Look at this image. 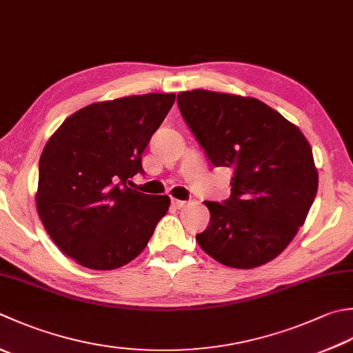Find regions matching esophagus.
<instances>
[{"instance_id":"esophagus-1","label":"esophagus","mask_w":353,"mask_h":353,"mask_svg":"<svg viewBox=\"0 0 353 353\" xmlns=\"http://www.w3.org/2000/svg\"><path fill=\"white\" fill-rule=\"evenodd\" d=\"M171 205L174 206V208H183V206L186 205V202H183V200H177V199H172L171 200Z\"/></svg>"}]
</instances>
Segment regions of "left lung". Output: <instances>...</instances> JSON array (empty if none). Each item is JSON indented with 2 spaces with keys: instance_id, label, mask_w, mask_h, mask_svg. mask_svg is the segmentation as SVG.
Returning <instances> with one entry per match:
<instances>
[{
  "instance_id": "1",
  "label": "left lung",
  "mask_w": 353,
  "mask_h": 353,
  "mask_svg": "<svg viewBox=\"0 0 353 353\" xmlns=\"http://www.w3.org/2000/svg\"><path fill=\"white\" fill-rule=\"evenodd\" d=\"M185 122L214 167H231V196L205 202L197 243L219 263L251 269L286 250L319 190L312 148L300 128L255 98L191 90L177 94Z\"/></svg>"
}]
</instances>
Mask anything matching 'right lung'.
Here are the masks:
<instances>
[{
    "label": "right lung",
    "mask_w": 353,
    "mask_h": 353,
    "mask_svg": "<svg viewBox=\"0 0 353 353\" xmlns=\"http://www.w3.org/2000/svg\"><path fill=\"white\" fill-rule=\"evenodd\" d=\"M174 93L94 102L50 136L39 157L37 210L59 250L76 263L110 271L130 263L170 208L168 196L134 191L142 153Z\"/></svg>",
    "instance_id": "add662e5"
}]
</instances>
